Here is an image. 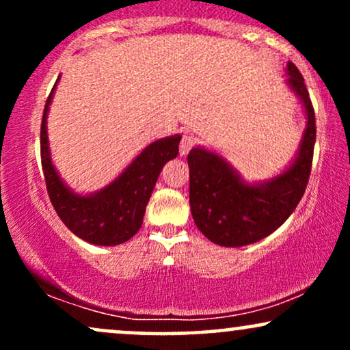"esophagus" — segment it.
<instances>
[{
  "instance_id": "34e87169",
  "label": "esophagus",
  "mask_w": 350,
  "mask_h": 350,
  "mask_svg": "<svg viewBox=\"0 0 350 350\" xmlns=\"http://www.w3.org/2000/svg\"><path fill=\"white\" fill-rule=\"evenodd\" d=\"M192 146H194V138H192V136L184 135L183 139H180V143H179L180 156H186L187 152L192 150Z\"/></svg>"
}]
</instances>
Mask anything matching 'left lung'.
I'll return each mask as SVG.
<instances>
[{"label": "left lung", "mask_w": 350, "mask_h": 350, "mask_svg": "<svg viewBox=\"0 0 350 350\" xmlns=\"http://www.w3.org/2000/svg\"><path fill=\"white\" fill-rule=\"evenodd\" d=\"M288 85L304 107L308 124L296 159L283 174L248 184L217 152L194 148L187 154L189 204L196 226L211 242L243 247L275 232L293 214L306 191L316 143V116L303 75L286 66Z\"/></svg>", "instance_id": "left-lung-1"}]
</instances>
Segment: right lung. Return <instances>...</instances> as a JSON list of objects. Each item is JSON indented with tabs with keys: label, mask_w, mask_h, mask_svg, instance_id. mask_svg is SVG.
Wrapping results in <instances>:
<instances>
[{
	"label": "right lung",
	"mask_w": 350,
	"mask_h": 350,
	"mask_svg": "<svg viewBox=\"0 0 350 350\" xmlns=\"http://www.w3.org/2000/svg\"><path fill=\"white\" fill-rule=\"evenodd\" d=\"M55 85L47 97L41 123V161L52 206L66 227L88 243L113 247L126 242L142 227L159 172L164 164L178 156L180 136H167L151 143L113 183L94 194H75L60 179L51 159L47 113Z\"/></svg>",
	"instance_id": "obj_1"
}]
</instances>
